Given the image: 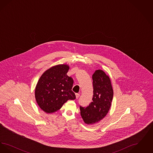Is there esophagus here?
<instances>
[{
  "mask_svg": "<svg viewBox=\"0 0 153 153\" xmlns=\"http://www.w3.org/2000/svg\"><path fill=\"white\" fill-rule=\"evenodd\" d=\"M76 99H78V98L80 97V94H76Z\"/></svg>",
  "mask_w": 153,
  "mask_h": 153,
  "instance_id": "34e87169",
  "label": "esophagus"
}]
</instances>
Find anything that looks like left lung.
Returning <instances> with one entry per match:
<instances>
[{
    "label": "left lung",
    "instance_id": "8db88e82",
    "mask_svg": "<svg viewBox=\"0 0 153 153\" xmlns=\"http://www.w3.org/2000/svg\"><path fill=\"white\" fill-rule=\"evenodd\" d=\"M94 96L87 107L80 106V114L85 123L93 124L106 116L111 106L114 92L109 77L102 70H96L92 75Z\"/></svg>",
    "mask_w": 153,
    "mask_h": 153
}]
</instances>
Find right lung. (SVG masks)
<instances>
[{
	"instance_id": "obj_1",
	"label": "right lung",
	"mask_w": 153,
	"mask_h": 153,
	"mask_svg": "<svg viewBox=\"0 0 153 153\" xmlns=\"http://www.w3.org/2000/svg\"><path fill=\"white\" fill-rule=\"evenodd\" d=\"M69 66L59 64L48 69L40 77L35 89V97L41 109L51 114L60 109L68 100L76 99L72 91L73 80L66 74Z\"/></svg>"
}]
</instances>
